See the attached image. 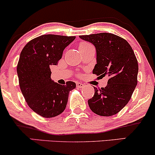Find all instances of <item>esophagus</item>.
I'll return each mask as SVG.
<instances>
[{"instance_id": "1", "label": "esophagus", "mask_w": 155, "mask_h": 155, "mask_svg": "<svg viewBox=\"0 0 155 155\" xmlns=\"http://www.w3.org/2000/svg\"><path fill=\"white\" fill-rule=\"evenodd\" d=\"M84 87V84L81 82H77L76 83V87L77 88H82Z\"/></svg>"}]
</instances>
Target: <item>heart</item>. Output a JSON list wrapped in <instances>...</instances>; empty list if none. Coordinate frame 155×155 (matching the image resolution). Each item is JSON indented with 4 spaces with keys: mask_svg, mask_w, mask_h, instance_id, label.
I'll use <instances>...</instances> for the list:
<instances>
[{
    "mask_svg": "<svg viewBox=\"0 0 155 155\" xmlns=\"http://www.w3.org/2000/svg\"><path fill=\"white\" fill-rule=\"evenodd\" d=\"M92 47V44L90 43H87V42H81L79 45V49H87V48Z\"/></svg>",
    "mask_w": 155,
    "mask_h": 155,
    "instance_id": "heart-1",
    "label": "heart"
}]
</instances>
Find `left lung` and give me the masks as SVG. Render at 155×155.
I'll use <instances>...</instances> for the list:
<instances>
[{
    "mask_svg": "<svg viewBox=\"0 0 155 155\" xmlns=\"http://www.w3.org/2000/svg\"><path fill=\"white\" fill-rule=\"evenodd\" d=\"M95 47L97 64L92 74L109 79L105 87L95 89L88 100L92 111L103 117L114 115L130 100L138 80V60L125 39L108 33L79 35Z\"/></svg>",
    "mask_w": 155,
    "mask_h": 155,
    "instance_id": "left-lung-1",
    "label": "left lung"
}]
</instances>
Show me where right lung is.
Segmentation results:
<instances>
[{
  "label": "right lung",
  "mask_w": 155,
  "mask_h": 155,
  "mask_svg": "<svg viewBox=\"0 0 155 155\" xmlns=\"http://www.w3.org/2000/svg\"><path fill=\"white\" fill-rule=\"evenodd\" d=\"M76 36L47 34L32 39L20 53L17 67L19 84L27 104L40 116L51 118L65 110L76 84L62 85L51 79V65H58L63 50Z\"/></svg>",
  "instance_id": "add662e5"
}]
</instances>
